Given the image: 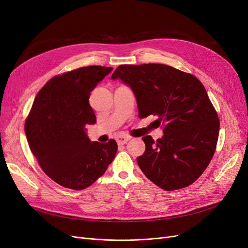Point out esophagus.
<instances>
[{
  "label": "esophagus",
  "instance_id": "34e87169",
  "mask_svg": "<svg viewBox=\"0 0 248 248\" xmlns=\"http://www.w3.org/2000/svg\"><path fill=\"white\" fill-rule=\"evenodd\" d=\"M130 139H131L130 137H127V136H119L116 138V142L118 144H125Z\"/></svg>",
  "mask_w": 248,
  "mask_h": 248
}]
</instances>
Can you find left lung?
I'll return each mask as SVG.
<instances>
[{"label": "left lung", "mask_w": 248, "mask_h": 248, "mask_svg": "<svg viewBox=\"0 0 248 248\" xmlns=\"http://www.w3.org/2000/svg\"><path fill=\"white\" fill-rule=\"evenodd\" d=\"M112 78L132 88L140 118L157 116L162 127L157 141L142 138L146 149L137 162L144 175L167 191L193 184L214 156L219 131L204 86L191 73L157 63L119 65Z\"/></svg>", "instance_id": "left-lung-1"}]
</instances>
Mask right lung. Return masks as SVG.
I'll use <instances>...</instances> for the list:
<instances>
[{
	"label": "right lung",
	"mask_w": 248,
	"mask_h": 248,
	"mask_svg": "<svg viewBox=\"0 0 248 248\" xmlns=\"http://www.w3.org/2000/svg\"><path fill=\"white\" fill-rule=\"evenodd\" d=\"M112 67L92 65L55 76L36 95L24 130L44 172L62 187L82 190L106 171L117 144L92 142L86 125L96 123L89 98Z\"/></svg>",
	"instance_id": "right-lung-1"
}]
</instances>
